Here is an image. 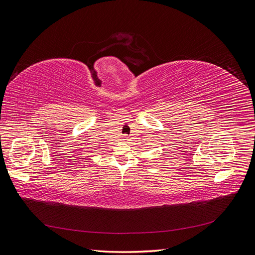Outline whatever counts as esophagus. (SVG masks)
Listing matches in <instances>:
<instances>
[{"mask_svg":"<svg viewBox=\"0 0 255 255\" xmlns=\"http://www.w3.org/2000/svg\"><path fill=\"white\" fill-rule=\"evenodd\" d=\"M123 140H128V135H125V136H123Z\"/></svg>","mask_w":255,"mask_h":255,"instance_id":"1","label":"esophagus"}]
</instances>
